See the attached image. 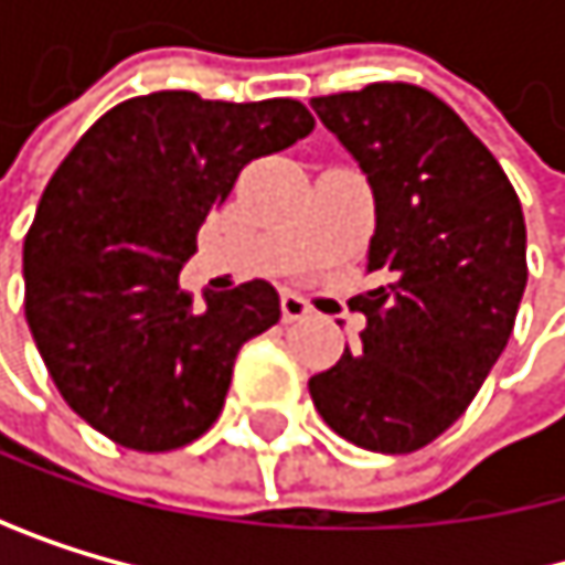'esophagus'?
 <instances>
[{"label": "esophagus", "instance_id": "34e87169", "mask_svg": "<svg viewBox=\"0 0 565 565\" xmlns=\"http://www.w3.org/2000/svg\"><path fill=\"white\" fill-rule=\"evenodd\" d=\"M308 315H311V305L301 295H295V291L280 295V318H285V321H301Z\"/></svg>", "mask_w": 565, "mask_h": 565}]
</instances>
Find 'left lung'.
<instances>
[{
	"mask_svg": "<svg viewBox=\"0 0 565 565\" xmlns=\"http://www.w3.org/2000/svg\"><path fill=\"white\" fill-rule=\"evenodd\" d=\"M376 203L359 342L308 380L339 437L409 454L458 420L505 352L525 291V220L502 166L414 84L311 97Z\"/></svg>",
	"mask_w": 565,
	"mask_h": 565,
	"instance_id": "8db88e82",
	"label": "left lung"
}]
</instances>
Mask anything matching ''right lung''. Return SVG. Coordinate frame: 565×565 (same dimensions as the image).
Wrapping results in <instances>:
<instances>
[{"label": "right lung", "mask_w": 565, "mask_h": 565, "mask_svg": "<svg viewBox=\"0 0 565 565\" xmlns=\"http://www.w3.org/2000/svg\"><path fill=\"white\" fill-rule=\"evenodd\" d=\"M315 128L291 97L250 104L156 90L100 115L43 189L23 244L26 321L60 396L131 450L213 427L241 345L280 318L267 280L179 288L196 233L250 159Z\"/></svg>", "instance_id": "add662e5"}]
</instances>
